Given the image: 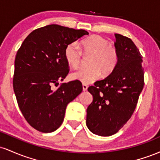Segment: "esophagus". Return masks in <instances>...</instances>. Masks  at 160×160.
Instances as JSON below:
<instances>
[{
  "label": "esophagus",
  "mask_w": 160,
  "mask_h": 160,
  "mask_svg": "<svg viewBox=\"0 0 160 160\" xmlns=\"http://www.w3.org/2000/svg\"><path fill=\"white\" fill-rule=\"evenodd\" d=\"M87 88H88L87 85H86V84H82V90H83L84 92L86 91L87 90Z\"/></svg>",
  "instance_id": "obj_1"
}]
</instances>
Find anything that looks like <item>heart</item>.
Returning a JSON list of instances; mask_svg holds the SVG:
<instances>
[{
  "label": "heart",
  "instance_id": "obj_1",
  "mask_svg": "<svg viewBox=\"0 0 160 160\" xmlns=\"http://www.w3.org/2000/svg\"><path fill=\"white\" fill-rule=\"evenodd\" d=\"M85 55H90L89 65L74 71L71 75L73 80L89 84L95 81L101 75L112 72L118 62V52L105 38L99 35H92L81 40L79 44ZM75 43L66 47L65 57L68 64L72 68L78 67L82 58V52Z\"/></svg>",
  "mask_w": 160,
  "mask_h": 160
}]
</instances>
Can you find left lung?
<instances>
[{"label": "left lung", "mask_w": 160, "mask_h": 160, "mask_svg": "<svg viewBox=\"0 0 160 160\" xmlns=\"http://www.w3.org/2000/svg\"><path fill=\"white\" fill-rule=\"evenodd\" d=\"M118 62L111 74L88 91L92 102L86 110V126L92 133L110 136L131 118L144 87L142 56L130 38L115 34Z\"/></svg>", "instance_id": "left-lung-1"}]
</instances>
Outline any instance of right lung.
Returning a JSON list of instances; mask_svg holds the SVG:
<instances>
[{"label": "right lung", "instance_id": "obj_1", "mask_svg": "<svg viewBox=\"0 0 160 160\" xmlns=\"http://www.w3.org/2000/svg\"><path fill=\"white\" fill-rule=\"evenodd\" d=\"M86 31L49 25L33 31L16 53L13 89L20 111L33 128L41 132L56 131L65 117L68 104L81 93L79 80L53 85L69 72L66 47Z\"/></svg>", "mask_w": 160, "mask_h": 160}]
</instances>
